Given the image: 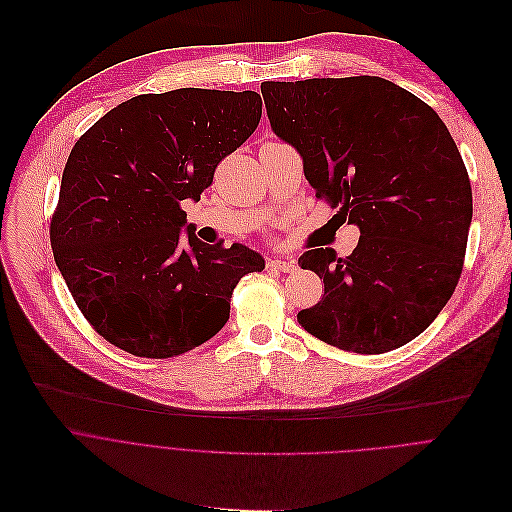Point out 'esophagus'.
Returning <instances> with one entry per match:
<instances>
[{
    "label": "esophagus",
    "instance_id": "obj_1",
    "mask_svg": "<svg viewBox=\"0 0 512 512\" xmlns=\"http://www.w3.org/2000/svg\"><path fill=\"white\" fill-rule=\"evenodd\" d=\"M268 268L272 270H280V272H294L296 270V262L292 258H270L266 262Z\"/></svg>",
    "mask_w": 512,
    "mask_h": 512
}]
</instances>
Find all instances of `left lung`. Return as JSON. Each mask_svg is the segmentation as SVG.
Masks as SVG:
<instances>
[{
	"label": "left lung",
	"instance_id": "1",
	"mask_svg": "<svg viewBox=\"0 0 512 512\" xmlns=\"http://www.w3.org/2000/svg\"><path fill=\"white\" fill-rule=\"evenodd\" d=\"M260 90L317 199L361 230L349 256L315 248L298 258L325 282L298 325L361 355L410 343L440 315L464 266L472 189L448 127L379 76L268 80Z\"/></svg>",
	"mask_w": 512,
	"mask_h": 512
}]
</instances>
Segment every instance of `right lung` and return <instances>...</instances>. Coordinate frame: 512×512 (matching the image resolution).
<instances>
[{"label":"right lung","mask_w":512,"mask_h":512,"mask_svg":"<svg viewBox=\"0 0 512 512\" xmlns=\"http://www.w3.org/2000/svg\"><path fill=\"white\" fill-rule=\"evenodd\" d=\"M254 90L139 94L72 147L50 220L54 260L88 325L147 359L183 355L230 319L236 284L262 272L254 250L179 230L216 167L258 127Z\"/></svg>","instance_id":"1"}]
</instances>
